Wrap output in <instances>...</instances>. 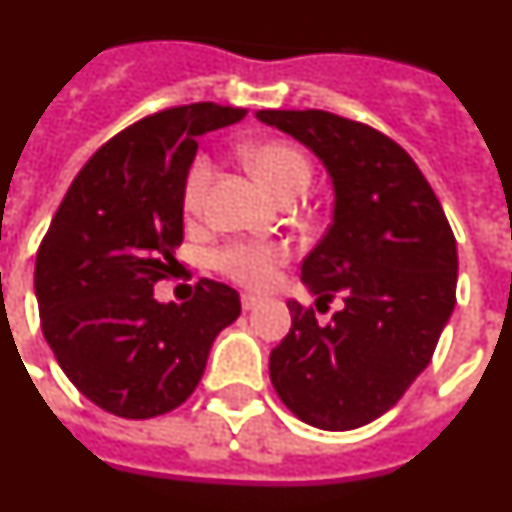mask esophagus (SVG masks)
<instances>
[{"label": "esophagus", "mask_w": 512, "mask_h": 512, "mask_svg": "<svg viewBox=\"0 0 512 512\" xmlns=\"http://www.w3.org/2000/svg\"><path fill=\"white\" fill-rule=\"evenodd\" d=\"M257 304H260V299H257V296H252V294H242V307L247 309V312H249V309H255Z\"/></svg>", "instance_id": "esophagus-1"}]
</instances>
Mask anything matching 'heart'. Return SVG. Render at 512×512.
I'll list each match as a JSON object with an SVG mask.
<instances>
[{
	"mask_svg": "<svg viewBox=\"0 0 512 512\" xmlns=\"http://www.w3.org/2000/svg\"><path fill=\"white\" fill-rule=\"evenodd\" d=\"M244 161L252 174L278 197L302 192L312 179V163L304 156V150L286 140H263L249 145L244 150ZM210 179H213V161L208 156H197L182 184V208L190 218L200 216ZM286 260H289V247L281 242H231L216 249L210 257L218 273L247 289H265Z\"/></svg>",
	"mask_w": 512,
	"mask_h": 512,
	"instance_id": "b5f03b06",
	"label": "heart"
}]
</instances>
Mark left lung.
Masks as SVG:
<instances>
[{"mask_svg": "<svg viewBox=\"0 0 512 512\" xmlns=\"http://www.w3.org/2000/svg\"><path fill=\"white\" fill-rule=\"evenodd\" d=\"M328 169L336 208L302 263L330 322L291 299L289 336L270 351L283 406L328 432L364 427L401 401L432 362L455 307L458 252L442 205L414 158L369 124L330 111H257Z\"/></svg>", "mask_w": 512, "mask_h": 512, "instance_id": "left-lung-1", "label": "left lung"}]
</instances>
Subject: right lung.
Here are the masks:
<instances>
[{
	"label": "right lung",
	"instance_id": "add662e5",
	"mask_svg": "<svg viewBox=\"0 0 512 512\" xmlns=\"http://www.w3.org/2000/svg\"><path fill=\"white\" fill-rule=\"evenodd\" d=\"M247 109L187 103L114 135L85 163L51 218L36 255L41 330L80 393L122 419L182 406L208 351L242 302L203 278L184 304L153 299L184 239L182 184L197 137Z\"/></svg>",
	"mask_w": 512,
	"mask_h": 512
}]
</instances>
